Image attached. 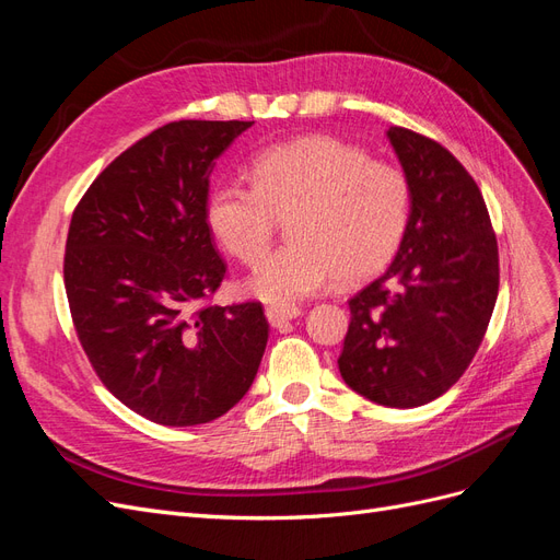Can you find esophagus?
Wrapping results in <instances>:
<instances>
[{
    "label": "esophagus",
    "instance_id": "obj_1",
    "mask_svg": "<svg viewBox=\"0 0 560 560\" xmlns=\"http://www.w3.org/2000/svg\"><path fill=\"white\" fill-rule=\"evenodd\" d=\"M265 314H267V320L272 323L275 328H279V326H283V323L298 318L302 314V310L295 304H272V306H267Z\"/></svg>",
    "mask_w": 560,
    "mask_h": 560
}]
</instances>
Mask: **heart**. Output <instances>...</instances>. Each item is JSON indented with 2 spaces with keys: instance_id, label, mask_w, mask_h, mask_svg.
I'll return each instance as SVG.
<instances>
[{
  "instance_id": "b5f03b06",
  "label": "heart",
  "mask_w": 560,
  "mask_h": 560,
  "mask_svg": "<svg viewBox=\"0 0 560 560\" xmlns=\"http://www.w3.org/2000/svg\"><path fill=\"white\" fill-rule=\"evenodd\" d=\"M411 192L405 174L330 137L277 143L250 160V184L225 178L207 200V225L244 265L262 258L288 215L293 242L267 256L246 291L267 302H293L332 277L353 283L378 272L407 230Z\"/></svg>"
}]
</instances>
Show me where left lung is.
Here are the masks:
<instances>
[{
  "instance_id": "left-lung-1",
  "label": "left lung",
  "mask_w": 560,
  "mask_h": 560,
  "mask_svg": "<svg viewBox=\"0 0 560 560\" xmlns=\"http://www.w3.org/2000/svg\"><path fill=\"white\" fill-rule=\"evenodd\" d=\"M411 192L398 256L349 300L341 378L384 407H421L454 386L498 300V242L475 178L442 143L390 128Z\"/></svg>"
}]
</instances>
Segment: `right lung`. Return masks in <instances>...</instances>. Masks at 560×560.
<instances>
[{
	"label": "right lung",
	"instance_id": "right-lung-1",
	"mask_svg": "<svg viewBox=\"0 0 560 560\" xmlns=\"http://www.w3.org/2000/svg\"><path fill=\"white\" fill-rule=\"evenodd\" d=\"M250 125H162L122 151L71 215L65 288L81 347L102 384L160 425L223 417L267 347L260 302L200 304L225 279L207 225L209 176Z\"/></svg>",
	"mask_w": 560,
	"mask_h": 560
}]
</instances>
